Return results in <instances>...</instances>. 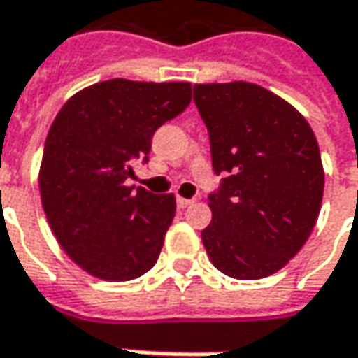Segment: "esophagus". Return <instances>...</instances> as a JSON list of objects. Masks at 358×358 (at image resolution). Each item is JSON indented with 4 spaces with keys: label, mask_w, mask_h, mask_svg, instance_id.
<instances>
[{
    "label": "esophagus",
    "mask_w": 358,
    "mask_h": 358,
    "mask_svg": "<svg viewBox=\"0 0 358 358\" xmlns=\"http://www.w3.org/2000/svg\"><path fill=\"white\" fill-rule=\"evenodd\" d=\"M195 201L193 199H185V196H177V207L179 208H187L189 205H193Z\"/></svg>",
    "instance_id": "obj_1"
}]
</instances>
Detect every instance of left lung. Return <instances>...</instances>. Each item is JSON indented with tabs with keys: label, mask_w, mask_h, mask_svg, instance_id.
Here are the masks:
<instances>
[{
	"label": "left lung",
	"mask_w": 358,
	"mask_h": 358,
	"mask_svg": "<svg viewBox=\"0 0 358 358\" xmlns=\"http://www.w3.org/2000/svg\"><path fill=\"white\" fill-rule=\"evenodd\" d=\"M210 140L213 220L201 232L210 262L236 280L275 274L309 238L323 199L313 129L280 96L252 83L195 84Z\"/></svg>",
	"instance_id": "1"
}]
</instances>
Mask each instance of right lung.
Listing matches in <instances>:
<instances>
[{
  "label": "right lung",
  "mask_w": 358,
  "mask_h": 358,
  "mask_svg": "<svg viewBox=\"0 0 358 358\" xmlns=\"http://www.w3.org/2000/svg\"><path fill=\"white\" fill-rule=\"evenodd\" d=\"M191 102L189 83L114 78L61 108L43 150L39 187L50 230L84 272L128 282L150 272L175 217V196L128 187L151 138Z\"/></svg>",
  "instance_id": "add662e5"
}]
</instances>
